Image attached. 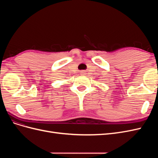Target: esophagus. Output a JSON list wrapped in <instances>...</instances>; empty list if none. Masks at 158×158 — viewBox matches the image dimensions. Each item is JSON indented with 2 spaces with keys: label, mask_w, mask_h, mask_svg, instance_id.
<instances>
[{
  "label": "esophagus",
  "mask_w": 158,
  "mask_h": 158,
  "mask_svg": "<svg viewBox=\"0 0 158 158\" xmlns=\"http://www.w3.org/2000/svg\"><path fill=\"white\" fill-rule=\"evenodd\" d=\"M80 74H85V72L83 71V70L81 71V72H80Z\"/></svg>",
  "instance_id": "obj_1"
}]
</instances>
